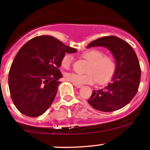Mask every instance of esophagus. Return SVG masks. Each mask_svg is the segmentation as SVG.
<instances>
[{
  "label": "esophagus",
  "mask_w": 150,
  "mask_h": 150,
  "mask_svg": "<svg viewBox=\"0 0 150 150\" xmlns=\"http://www.w3.org/2000/svg\"><path fill=\"white\" fill-rule=\"evenodd\" d=\"M74 85L76 88H81V87H82V85H81V84H74Z\"/></svg>",
  "instance_id": "1"
}]
</instances>
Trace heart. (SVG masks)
Instances as JSON below:
<instances>
[{
  "mask_svg": "<svg viewBox=\"0 0 150 150\" xmlns=\"http://www.w3.org/2000/svg\"><path fill=\"white\" fill-rule=\"evenodd\" d=\"M81 57L86 61L84 74L67 73L65 79L74 84H92L96 81L98 84H105L112 78L116 71V61L115 58L98 49H91L81 54ZM73 57L70 54H65L61 58V66L69 69L71 65Z\"/></svg>",
  "mask_w": 150,
  "mask_h": 150,
  "instance_id": "obj_1",
  "label": "heart"
}]
</instances>
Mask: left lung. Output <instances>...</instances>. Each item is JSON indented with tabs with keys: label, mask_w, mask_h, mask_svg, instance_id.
Listing matches in <instances>:
<instances>
[{
	"label": "left lung",
	"mask_w": 150,
	"mask_h": 150,
	"mask_svg": "<svg viewBox=\"0 0 150 150\" xmlns=\"http://www.w3.org/2000/svg\"><path fill=\"white\" fill-rule=\"evenodd\" d=\"M105 47L112 53L116 71L112 81L105 87L94 90L87 102L93 108L103 112L119 110L129 104L138 91L141 69L132 47L121 38L106 36L91 42L87 48Z\"/></svg>",
	"instance_id": "left-lung-1"
}]
</instances>
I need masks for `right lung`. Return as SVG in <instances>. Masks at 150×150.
<instances>
[{"label": "right lung", "instance_id": "obj_1", "mask_svg": "<svg viewBox=\"0 0 150 150\" xmlns=\"http://www.w3.org/2000/svg\"><path fill=\"white\" fill-rule=\"evenodd\" d=\"M75 52L48 35L32 38L21 47L8 74L11 97L19 112L38 117L49 108L63 77L58 69L61 58Z\"/></svg>", "mask_w": 150, "mask_h": 150}]
</instances>
